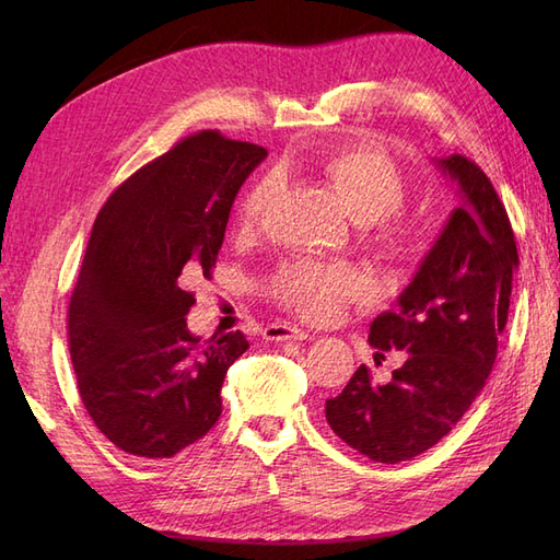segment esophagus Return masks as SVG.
Here are the masks:
<instances>
[{
    "label": "esophagus",
    "mask_w": 560,
    "mask_h": 560,
    "mask_svg": "<svg viewBox=\"0 0 560 560\" xmlns=\"http://www.w3.org/2000/svg\"><path fill=\"white\" fill-rule=\"evenodd\" d=\"M264 338H268V341H306L311 334L294 325H270L264 329Z\"/></svg>",
    "instance_id": "esophagus-1"
}]
</instances>
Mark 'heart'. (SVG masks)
I'll use <instances>...</instances> for the list:
<instances>
[{"instance_id": "b5f03b06", "label": "heart", "mask_w": 560, "mask_h": 560, "mask_svg": "<svg viewBox=\"0 0 560 560\" xmlns=\"http://www.w3.org/2000/svg\"><path fill=\"white\" fill-rule=\"evenodd\" d=\"M313 167L343 196L350 214L366 224L385 257L409 259L418 252L422 231L413 219L404 217L409 184L401 167L374 144H343L313 159ZM278 194V175L266 173L254 179L235 208L241 231L257 229ZM364 284L348 266L299 261L284 266L270 282V292L287 308L308 319H331L343 303L360 296Z\"/></svg>"}]
</instances>
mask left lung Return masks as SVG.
I'll return each instance as SVG.
<instances>
[{
    "mask_svg": "<svg viewBox=\"0 0 560 560\" xmlns=\"http://www.w3.org/2000/svg\"><path fill=\"white\" fill-rule=\"evenodd\" d=\"M439 167L457 184L460 208L369 331L376 362L399 350L404 364L387 383H374L362 364L325 409L350 448L385 465L432 448L479 397L498 358L518 268L510 217L486 173L460 154Z\"/></svg>",
    "mask_w": 560,
    "mask_h": 560,
    "instance_id": "1",
    "label": "left lung"
}]
</instances>
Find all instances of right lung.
<instances>
[{
  "label": "right lung",
  "mask_w": 560,
  "mask_h": 560,
  "mask_svg": "<svg viewBox=\"0 0 560 560\" xmlns=\"http://www.w3.org/2000/svg\"><path fill=\"white\" fill-rule=\"evenodd\" d=\"M266 149L202 130L130 175L91 231L67 313L89 416L114 446L173 457L222 416L229 366L249 348L186 327L184 280L212 276L233 200Z\"/></svg>",
  "instance_id": "1"
}]
</instances>
